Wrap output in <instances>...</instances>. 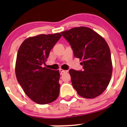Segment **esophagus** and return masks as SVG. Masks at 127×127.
Masks as SVG:
<instances>
[{
  "mask_svg": "<svg viewBox=\"0 0 127 127\" xmlns=\"http://www.w3.org/2000/svg\"><path fill=\"white\" fill-rule=\"evenodd\" d=\"M60 74H61V75H63V74H64V73L67 72V71H66V70H63V69H60Z\"/></svg>",
  "mask_w": 127,
  "mask_h": 127,
  "instance_id": "obj_1",
  "label": "esophagus"
}]
</instances>
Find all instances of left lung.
<instances>
[{"mask_svg": "<svg viewBox=\"0 0 127 127\" xmlns=\"http://www.w3.org/2000/svg\"><path fill=\"white\" fill-rule=\"evenodd\" d=\"M61 33L71 45L74 56L82 61L83 71L69 70L73 87L83 98L98 96L107 87L112 75L111 52L107 42L87 27H77Z\"/></svg>", "mask_w": 127, "mask_h": 127, "instance_id": "left-lung-1", "label": "left lung"}]
</instances>
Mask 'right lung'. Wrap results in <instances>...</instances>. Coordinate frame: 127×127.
Returning <instances> with one entry per match:
<instances>
[{"label": "right lung", "instance_id": "right-lung-1", "mask_svg": "<svg viewBox=\"0 0 127 127\" xmlns=\"http://www.w3.org/2000/svg\"><path fill=\"white\" fill-rule=\"evenodd\" d=\"M61 37L60 33L30 37L18 49L15 64L16 79L26 95L39 104L52 103L59 96V70L43 67L42 64Z\"/></svg>", "mask_w": 127, "mask_h": 127}]
</instances>
